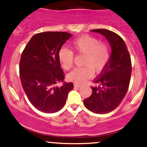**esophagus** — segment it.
<instances>
[{
  "label": "esophagus",
  "instance_id": "obj_1",
  "mask_svg": "<svg viewBox=\"0 0 147 147\" xmlns=\"http://www.w3.org/2000/svg\"><path fill=\"white\" fill-rule=\"evenodd\" d=\"M74 86H75V87H82V85H81V84H77V83H75V84H74Z\"/></svg>",
  "mask_w": 147,
  "mask_h": 147
}]
</instances>
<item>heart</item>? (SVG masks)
<instances>
[{
    "mask_svg": "<svg viewBox=\"0 0 147 147\" xmlns=\"http://www.w3.org/2000/svg\"><path fill=\"white\" fill-rule=\"evenodd\" d=\"M72 49L78 54L84 55L81 67L75 68L67 75V79L77 84H83L92 75V70L99 72L110 59V50L107 43L90 35H83L74 41ZM58 59L62 67L68 70L72 67L74 53L69 49L62 47L58 52Z\"/></svg>",
    "mask_w": 147,
    "mask_h": 147,
    "instance_id": "1",
    "label": "heart"
}]
</instances>
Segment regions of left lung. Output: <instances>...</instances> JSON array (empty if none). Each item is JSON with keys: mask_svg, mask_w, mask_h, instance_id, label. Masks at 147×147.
<instances>
[{"mask_svg": "<svg viewBox=\"0 0 147 147\" xmlns=\"http://www.w3.org/2000/svg\"><path fill=\"white\" fill-rule=\"evenodd\" d=\"M104 35L112 48L110 59L101 73L93 80L91 96L84 100L87 109L94 113L107 114L116 109L128 90L131 74L129 53L122 38L106 29L91 30Z\"/></svg>", "mask_w": 147, "mask_h": 147, "instance_id": "left-lung-1", "label": "left lung"}]
</instances>
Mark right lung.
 Masks as SVG:
<instances>
[{
  "label": "right lung",
  "mask_w": 147,
  "mask_h": 147,
  "mask_svg": "<svg viewBox=\"0 0 147 147\" xmlns=\"http://www.w3.org/2000/svg\"><path fill=\"white\" fill-rule=\"evenodd\" d=\"M72 35L66 32H43L31 38L20 57V78L30 103L45 113L60 111L66 103L72 82L61 87L64 72L60 67L58 52Z\"/></svg>",
  "instance_id": "right-lung-1"
}]
</instances>
